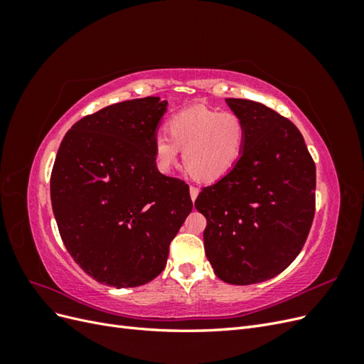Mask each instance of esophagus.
Returning <instances> with one entry per match:
<instances>
[{
	"mask_svg": "<svg viewBox=\"0 0 364 364\" xmlns=\"http://www.w3.org/2000/svg\"><path fill=\"white\" fill-rule=\"evenodd\" d=\"M190 196H191V199L193 200H196L197 199V196H199V188H197V186H190Z\"/></svg>",
	"mask_w": 364,
	"mask_h": 364,
	"instance_id": "1",
	"label": "esophagus"
}]
</instances>
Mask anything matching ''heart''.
Returning <instances> with one entry per match:
<instances>
[{
    "label": "heart",
    "mask_w": 364,
    "mask_h": 364,
    "mask_svg": "<svg viewBox=\"0 0 364 364\" xmlns=\"http://www.w3.org/2000/svg\"><path fill=\"white\" fill-rule=\"evenodd\" d=\"M168 133L155 136V158L159 170L170 171L183 147V162L196 179L214 182L235 167L243 155L246 126L235 112L190 107L168 121Z\"/></svg>",
    "instance_id": "heart-1"
}]
</instances>
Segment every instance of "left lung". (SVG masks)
<instances>
[{
    "mask_svg": "<svg viewBox=\"0 0 364 364\" xmlns=\"http://www.w3.org/2000/svg\"><path fill=\"white\" fill-rule=\"evenodd\" d=\"M243 119L235 167L196 199L217 277L249 285L277 277L302 250L316 211V165L290 119L258 102L226 98Z\"/></svg>",
    "mask_w": 364,
    "mask_h": 364,
    "instance_id": "1",
    "label": "left lung"
}]
</instances>
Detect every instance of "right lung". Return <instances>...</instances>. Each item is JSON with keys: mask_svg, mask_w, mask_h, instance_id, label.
I'll list each match as a JSON object with an SVG mask.
<instances>
[{"mask_svg": "<svg viewBox=\"0 0 364 364\" xmlns=\"http://www.w3.org/2000/svg\"><path fill=\"white\" fill-rule=\"evenodd\" d=\"M167 102L135 98L86 115L67 132L50 193L59 234L95 281L138 287L165 269L193 202L190 186L159 173L155 136Z\"/></svg>", "mask_w": 364, "mask_h": 364, "instance_id": "1", "label": "right lung"}]
</instances>
